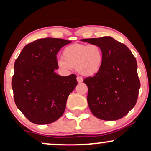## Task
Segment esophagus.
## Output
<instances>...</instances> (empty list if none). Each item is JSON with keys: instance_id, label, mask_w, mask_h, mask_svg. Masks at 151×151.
I'll return each instance as SVG.
<instances>
[{"instance_id": "1", "label": "esophagus", "mask_w": 151, "mask_h": 151, "mask_svg": "<svg viewBox=\"0 0 151 151\" xmlns=\"http://www.w3.org/2000/svg\"><path fill=\"white\" fill-rule=\"evenodd\" d=\"M77 81H78V82H79V83H81V82H83V78H82L81 76H78Z\"/></svg>"}]
</instances>
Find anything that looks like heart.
<instances>
[{
	"mask_svg": "<svg viewBox=\"0 0 151 151\" xmlns=\"http://www.w3.org/2000/svg\"><path fill=\"white\" fill-rule=\"evenodd\" d=\"M63 58L57 62L61 70L68 72L77 68L82 76H92L100 71L104 62L102 49L96 45L74 44L64 49Z\"/></svg>",
	"mask_w": 151,
	"mask_h": 151,
	"instance_id": "obj_1",
	"label": "heart"
}]
</instances>
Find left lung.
I'll return each mask as SVG.
<instances>
[{
  "label": "left lung",
  "mask_w": 151,
  "mask_h": 151,
  "mask_svg": "<svg viewBox=\"0 0 151 151\" xmlns=\"http://www.w3.org/2000/svg\"><path fill=\"white\" fill-rule=\"evenodd\" d=\"M81 40L98 45L104 55L100 71L84 80L91 111L103 120L124 117L135 106L140 88L135 56L124 44L110 36Z\"/></svg>",
  "instance_id": "8db88e82"
}]
</instances>
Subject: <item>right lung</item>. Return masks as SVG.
<instances>
[{
  "label": "right lung",
  "instance_id": "1",
  "mask_svg": "<svg viewBox=\"0 0 151 151\" xmlns=\"http://www.w3.org/2000/svg\"><path fill=\"white\" fill-rule=\"evenodd\" d=\"M71 41L41 38L27 45L14 63L12 86L18 109L32 123L47 124L65 111L68 96L78 82L75 74L61 76L56 55Z\"/></svg>",
  "mask_w": 151,
  "mask_h": 151
}]
</instances>
